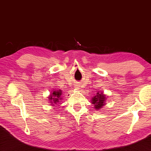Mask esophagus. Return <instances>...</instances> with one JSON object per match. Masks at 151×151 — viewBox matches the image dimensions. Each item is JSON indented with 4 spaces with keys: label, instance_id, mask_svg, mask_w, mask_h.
<instances>
[{
    "label": "esophagus",
    "instance_id": "34e87169",
    "mask_svg": "<svg viewBox=\"0 0 151 151\" xmlns=\"http://www.w3.org/2000/svg\"><path fill=\"white\" fill-rule=\"evenodd\" d=\"M76 88H78V87H76Z\"/></svg>",
    "mask_w": 151,
    "mask_h": 151
}]
</instances>
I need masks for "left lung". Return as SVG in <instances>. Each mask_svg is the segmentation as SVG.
I'll return each instance as SVG.
<instances>
[{
	"label": "left lung",
	"mask_w": 151,
	"mask_h": 151,
	"mask_svg": "<svg viewBox=\"0 0 151 151\" xmlns=\"http://www.w3.org/2000/svg\"><path fill=\"white\" fill-rule=\"evenodd\" d=\"M105 94H104L103 93H98L93 98V101L92 103L94 104V108L96 110H99L101 108H103V106L104 104V102H105Z\"/></svg>",
	"instance_id": "1"
}]
</instances>
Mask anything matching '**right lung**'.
Here are the masks:
<instances>
[{
    "mask_svg": "<svg viewBox=\"0 0 151 151\" xmlns=\"http://www.w3.org/2000/svg\"><path fill=\"white\" fill-rule=\"evenodd\" d=\"M61 94H62V91H61L60 90L53 91V93L51 94V95L50 96V97H48L49 100L51 101L50 103L57 104L58 102H60L59 101H60V99H61L60 95H61Z\"/></svg>",
    "mask_w": 151,
    "mask_h": 151,
    "instance_id": "add662e5",
    "label": "right lung"
}]
</instances>
